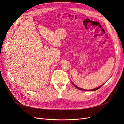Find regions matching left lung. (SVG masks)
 I'll return each mask as SVG.
<instances>
[{
    "label": "left lung",
    "mask_w": 124,
    "mask_h": 124,
    "mask_svg": "<svg viewBox=\"0 0 124 124\" xmlns=\"http://www.w3.org/2000/svg\"><path fill=\"white\" fill-rule=\"evenodd\" d=\"M72 84H73V85L76 88H77V89H80V90H82V91H96V90H97V89H99L100 87H102L103 85H104V84H103V85H101V86H99V87H96V88H94V89H83V88H81L78 87H77V86L75 85V84H73L72 82Z\"/></svg>",
    "instance_id": "left-lung-1"
}]
</instances>
